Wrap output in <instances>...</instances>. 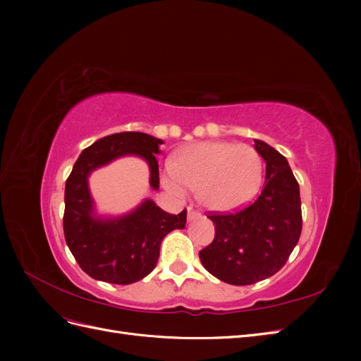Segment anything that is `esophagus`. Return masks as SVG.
<instances>
[{"mask_svg":"<svg viewBox=\"0 0 361 361\" xmlns=\"http://www.w3.org/2000/svg\"><path fill=\"white\" fill-rule=\"evenodd\" d=\"M197 216H200V214L197 212V211H194L192 207H188V220L191 221V220H195V218Z\"/></svg>","mask_w":361,"mask_h":361,"instance_id":"obj_1","label":"esophagus"}]
</instances>
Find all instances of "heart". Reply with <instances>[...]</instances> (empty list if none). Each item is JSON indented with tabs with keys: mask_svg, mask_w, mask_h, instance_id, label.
I'll use <instances>...</instances> for the list:
<instances>
[{
	"mask_svg": "<svg viewBox=\"0 0 361 361\" xmlns=\"http://www.w3.org/2000/svg\"><path fill=\"white\" fill-rule=\"evenodd\" d=\"M264 166L257 152L247 145L199 143L191 146L176 164L169 162L162 183L169 191L183 195L197 191L199 202L212 211H231L256 195Z\"/></svg>",
	"mask_w": 361,
	"mask_h": 361,
	"instance_id": "heart-1",
	"label": "heart"
}]
</instances>
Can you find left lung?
<instances>
[{
  "label": "left lung",
  "instance_id": "1",
  "mask_svg": "<svg viewBox=\"0 0 361 361\" xmlns=\"http://www.w3.org/2000/svg\"><path fill=\"white\" fill-rule=\"evenodd\" d=\"M255 149L267 162L264 190L241 211L207 216L215 224V238L199 253L206 271L235 286L274 276L302 227L300 185L286 158L265 141L255 140Z\"/></svg>",
  "mask_w": 361,
  "mask_h": 361
}]
</instances>
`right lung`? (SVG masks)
Segmentation results:
<instances>
[{"instance_id":"obj_1","label":"right lung","mask_w":361,"mask_h":361,"mask_svg":"<svg viewBox=\"0 0 361 361\" xmlns=\"http://www.w3.org/2000/svg\"><path fill=\"white\" fill-rule=\"evenodd\" d=\"M162 140L143 133H120L94 141L73 164L64 188L63 231L71 253L81 269L94 280L113 285H130L150 274L157 267L164 236L183 228L187 211L178 215L164 212L150 199L120 216L96 215L89 176L111 161L135 155L150 170V187L159 188L155 155Z\"/></svg>"}]
</instances>
